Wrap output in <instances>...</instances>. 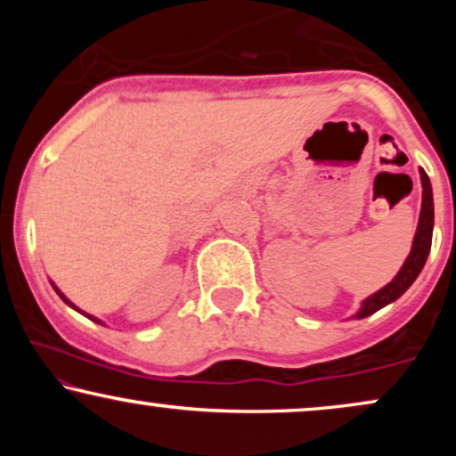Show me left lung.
Here are the masks:
<instances>
[{"label": "left lung", "instance_id": "1", "mask_svg": "<svg viewBox=\"0 0 456 456\" xmlns=\"http://www.w3.org/2000/svg\"><path fill=\"white\" fill-rule=\"evenodd\" d=\"M420 180H422V210H420V221H418L416 238H413L411 253L405 259L399 274L392 279L388 285L381 287L378 294L369 296L360 306V311L355 313V317H369L373 313H378L379 308H384L390 302H395L396 297H401L410 289V285L416 281V276L420 274V270L425 268V261L428 257V250H431V238H433V191L431 182L425 169H420Z\"/></svg>", "mask_w": 456, "mask_h": 456}]
</instances>
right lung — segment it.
Listing matches in <instances>:
<instances>
[{"mask_svg": "<svg viewBox=\"0 0 456 456\" xmlns=\"http://www.w3.org/2000/svg\"><path fill=\"white\" fill-rule=\"evenodd\" d=\"M55 291H57V294H60V297H61V300H64V302H66V305H70V302H68V300H66V297H64V294H61V291H60V289H57V287H55ZM70 306H72V308H77L75 305H70ZM77 311H78V308H77ZM81 313H83V311H81ZM83 315H86V313H83ZM87 317H90V319H94L92 315H87ZM94 322H98V319H94Z\"/></svg>", "mask_w": 456, "mask_h": 456, "instance_id": "add662e5", "label": "right lung"}]
</instances>
